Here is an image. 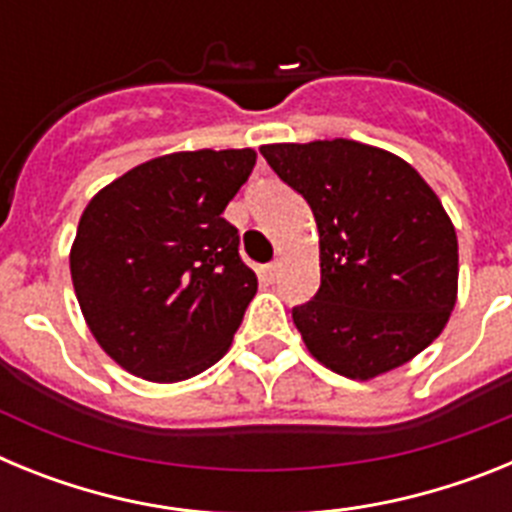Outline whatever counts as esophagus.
<instances>
[{
	"label": "esophagus",
	"mask_w": 512,
	"mask_h": 512,
	"mask_svg": "<svg viewBox=\"0 0 512 512\" xmlns=\"http://www.w3.org/2000/svg\"><path fill=\"white\" fill-rule=\"evenodd\" d=\"M282 261H271V264L269 266H266V277H269L271 279V282H274V279H277L279 277V274H282Z\"/></svg>",
	"instance_id": "obj_1"
}]
</instances>
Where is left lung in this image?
Listing matches in <instances>:
<instances>
[{
  "label": "left lung",
  "mask_w": 512,
  "mask_h": 512,
  "mask_svg": "<svg viewBox=\"0 0 512 512\" xmlns=\"http://www.w3.org/2000/svg\"><path fill=\"white\" fill-rule=\"evenodd\" d=\"M310 205L320 233V289L292 310L325 369L369 382L431 346L459 292V241L423 176L359 140L259 148Z\"/></svg>",
  "instance_id": "1"
}]
</instances>
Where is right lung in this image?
Returning a JSON list of instances; mask_svg holds the SVG:
<instances>
[{
  "instance_id": "obj_1",
  "label": "right lung",
  "mask_w": 512,
  "mask_h": 512,
  "mask_svg": "<svg viewBox=\"0 0 512 512\" xmlns=\"http://www.w3.org/2000/svg\"><path fill=\"white\" fill-rule=\"evenodd\" d=\"M253 166V148L169 153L84 207L71 282L92 336L125 372L182 382L230 348L259 279L223 212Z\"/></svg>"
}]
</instances>
